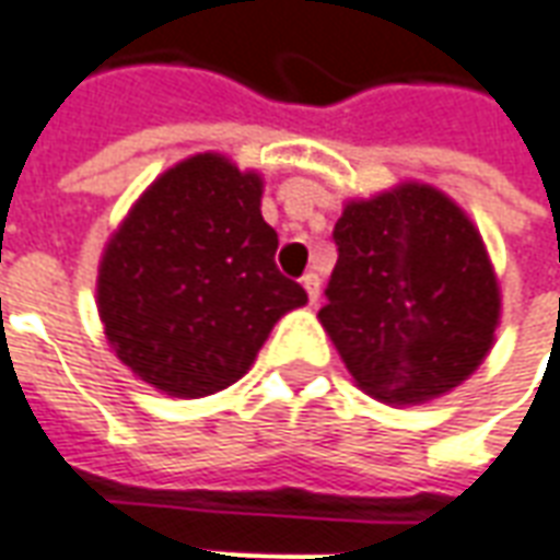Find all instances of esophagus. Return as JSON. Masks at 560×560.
Returning <instances> with one entry per match:
<instances>
[{
  "label": "esophagus",
  "mask_w": 560,
  "mask_h": 560,
  "mask_svg": "<svg viewBox=\"0 0 560 560\" xmlns=\"http://www.w3.org/2000/svg\"><path fill=\"white\" fill-rule=\"evenodd\" d=\"M303 288H305V293H308L312 305H315L317 296H320V276H317V272H305Z\"/></svg>",
  "instance_id": "34e87169"
}]
</instances>
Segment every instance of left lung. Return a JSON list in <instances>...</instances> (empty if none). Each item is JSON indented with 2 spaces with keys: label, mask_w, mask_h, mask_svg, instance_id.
Here are the masks:
<instances>
[{
  "label": "left lung",
  "mask_w": 560,
  "mask_h": 560,
  "mask_svg": "<svg viewBox=\"0 0 560 560\" xmlns=\"http://www.w3.org/2000/svg\"><path fill=\"white\" fill-rule=\"evenodd\" d=\"M320 324L375 399L417 405L482 363L501 312L480 233L429 185L348 203Z\"/></svg>",
  "instance_id": "obj_1"
}]
</instances>
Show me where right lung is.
Instances as JSON below:
<instances>
[{"label":"right lung","instance_id":"right-lung-1","mask_svg":"<svg viewBox=\"0 0 560 560\" xmlns=\"http://www.w3.org/2000/svg\"><path fill=\"white\" fill-rule=\"evenodd\" d=\"M276 248L257 173L212 152L176 164L104 252L98 312L119 360L167 396L231 387L272 324L308 300Z\"/></svg>","mask_w":560,"mask_h":560}]
</instances>
